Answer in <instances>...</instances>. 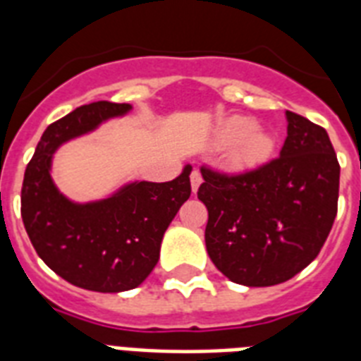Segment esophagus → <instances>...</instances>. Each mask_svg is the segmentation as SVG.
<instances>
[{"label":"esophagus","instance_id":"esophagus-1","mask_svg":"<svg viewBox=\"0 0 361 361\" xmlns=\"http://www.w3.org/2000/svg\"><path fill=\"white\" fill-rule=\"evenodd\" d=\"M200 183H202V176H200V172H198V170H192V172H191L192 192L198 191V187H200Z\"/></svg>","mask_w":361,"mask_h":361}]
</instances>
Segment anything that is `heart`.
I'll list each match as a JSON object with an SVG mask.
<instances>
[{"label": "heart", "instance_id": "heart-1", "mask_svg": "<svg viewBox=\"0 0 361 361\" xmlns=\"http://www.w3.org/2000/svg\"><path fill=\"white\" fill-rule=\"evenodd\" d=\"M217 140L232 146L231 163L238 169H252L268 161L274 152V138L247 118H231L221 125Z\"/></svg>", "mask_w": 361, "mask_h": 361}]
</instances>
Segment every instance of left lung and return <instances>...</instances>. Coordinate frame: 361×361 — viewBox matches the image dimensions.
I'll return each instance as SVG.
<instances>
[{
  "instance_id": "left-lung-1",
  "label": "left lung",
  "mask_w": 361,
  "mask_h": 361,
  "mask_svg": "<svg viewBox=\"0 0 361 361\" xmlns=\"http://www.w3.org/2000/svg\"><path fill=\"white\" fill-rule=\"evenodd\" d=\"M279 157L228 174L202 164L206 249L228 279L285 283L313 262L337 215L339 161L324 127L286 110Z\"/></svg>"
}]
</instances>
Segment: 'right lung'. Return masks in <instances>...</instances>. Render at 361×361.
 I'll return each mask as SVG.
<instances>
[{
    "mask_svg": "<svg viewBox=\"0 0 361 361\" xmlns=\"http://www.w3.org/2000/svg\"><path fill=\"white\" fill-rule=\"evenodd\" d=\"M127 103L84 104L42 133L22 183V221L37 255L71 285L93 292L130 290L152 274L161 241L191 197V166L164 183L138 181L106 200L75 204L50 178L52 153L101 121L125 114Z\"/></svg>",
    "mask_w": 361,
    "mask_h": 361,
    "instance_id": "add662e5",
    "label": "right lung"
}]
</instances>
